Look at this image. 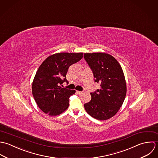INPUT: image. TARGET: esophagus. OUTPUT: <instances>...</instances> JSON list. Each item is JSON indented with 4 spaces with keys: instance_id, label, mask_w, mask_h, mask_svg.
I'll use <instances>...</instances> for the list:
<instances>
[{
    "instance_id": "1",
    "label": "esophagus",
    "mask_w": 158,
    "mask_h": 158,
    "mask_svg": "<svg viewBox=\"0 0 158 158\" xmlns=\"http://www.w3.org/2000/svg\"><path fill=\"white\" fill-rule=\"evenodd\" d=\"M77 94H79V95H81L83 94V92H81V91H77Z\"/></svg>"
}]
</instances>
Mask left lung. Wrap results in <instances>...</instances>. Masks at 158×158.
I'll use <instances>...</instances> for the list:
<instances>
[{"mask_svg":"<svg viewBox=\"0 0 158 158\" xmlns=\"http://www.w3.org/2000/svg\"><path fill=\"white\" fill-rule=\"evenodd\" d=\"M84 57L93 72L95 82L101 86L90 93L92 99L84 104L85 109L97 120H107L117 113L126 96L123 69L114 57L106 53H85Z\"/></svg>","mask_w":158,"mask_h":158,"instance_id":"1","label":"left lung"}]
</instances>
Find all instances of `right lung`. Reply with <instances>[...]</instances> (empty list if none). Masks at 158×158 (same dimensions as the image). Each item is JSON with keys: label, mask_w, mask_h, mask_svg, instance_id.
I'll use <instances>...</instances> for the list:
<instances>
[{"label": "right lung", "mask_w": 158, "mask_h": 158, "mask_svg": "<svg viewBox=\"0 0 158 158\" xmlns=\"http://www.w3.org/2000/svg\"><path fill=\"white\" fill-rule=\"evenodd\" d=\"M83 53H57L48 57L38 69L32 83V94L40 109L51 116L61 114L69 106L74 90L62 88L68 82L66 75L69 67L79 62Z\"/></svg>", "instance_id": "obj_1"}]
</instances>
